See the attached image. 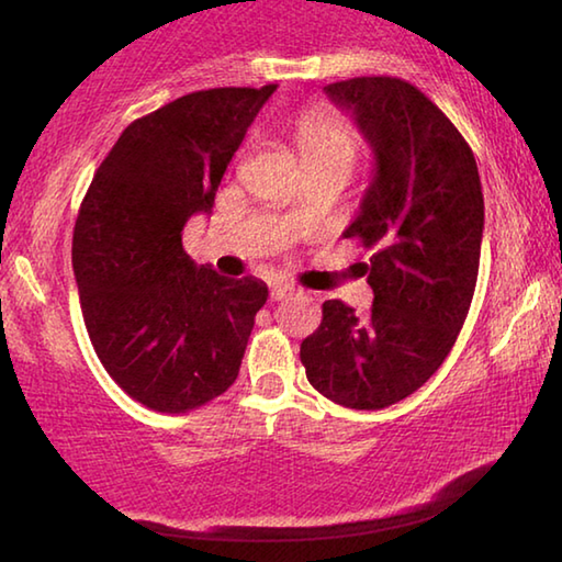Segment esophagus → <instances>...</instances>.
I'll list each match as a JSON object with an SVG mask.
<instances>
[{"instance_id": "esophagus-1", "label": "esophagus", "mask_w": 562, "mask_h": 562, "mask_svg": "<svg viewBox=\"0 0 562 562\" xmlns=\"http://www.w3.org/2000/svg\"><path fill=\"white\" fill-rule=\"evenodd\" d=\"M294 294H300L297 288H292V284H272L270 290V300L272 302H280V300H290Z\"/></svg>"}]
</instances>
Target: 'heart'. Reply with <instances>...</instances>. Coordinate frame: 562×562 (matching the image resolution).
<instances>
[{"mask_svg": "<svg viewBox=\"0 0 562 562\" xmlns=\"http://www.w3.org/2000/svg\"><path fill=\"white\" fill-rule=\"evenodd\" d=\"M292 140L304 168L337 166L349 173L357 164V133L345 119L325 106L304 109L294 116Z\"/></svg>", "mask_w": 562, "mask_h": 562, "instance_id": "1", "label": "heart"}]
</instances>
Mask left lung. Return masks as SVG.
<instances>
[{"mask_svg": "<svg viewBox=\"0 0 562 562\" xmlns=\"http://www.w3.org/2000/svg\"><path fill=\"white\" fill-rule=\"evenodd\" d=\"M325 91L374 148V180L345 233L372 250L374 302L357 315L327 300L300 359L322 396L369 412L414 394L449 357L479 278L483 193L471 146L414 83L355 76Z\"/></svg>", "mask_w": 562, "mask_h": 562, "instance_id": "1", "label": "left lung"}]
</instances>
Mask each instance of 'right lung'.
Here are the masks:
<instances>
[{
	"mask_svg": "<svg viewBox=\"0 0 562 562\" xmlns=\"http://www.w3.org/2000/svg\"><path fill=\"white\" fill-rule=\"evenodd\" d=\"M272 91H193L136 119L81 201L71 265L91 345L113 382L154 412L186 414L227 392L268 302L260 280L195 268L183 225L211 213Z\"/></svg>",
	"mask_w": 562,
	"mask_h": 562,
	"instance_id": "1",
	"label": "right lung"
}]
</instances>
